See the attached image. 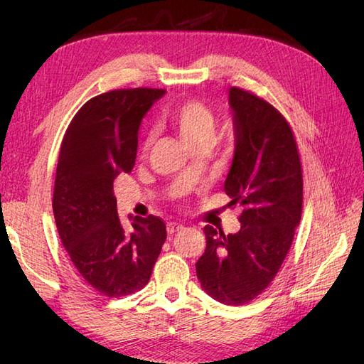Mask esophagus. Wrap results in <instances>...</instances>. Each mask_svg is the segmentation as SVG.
Here are the masks:
<instances>
[{
  "label": "esophagus",
  "instance_id": "1",
  "mask_svg": "<svg viewBox=\"0 0 364 364\" xmlns=\"http://www.w3.org/2000/svg\"><path fill=\"white\" fill-rule=\"evenodd\" d=\"M183 226L181 223H176V222H170L167 225V232L168 234H174V232H179V230H182Z\"/></svg>",
  "mask_w": 364,
  "mask_h": 364
}]
</instances>
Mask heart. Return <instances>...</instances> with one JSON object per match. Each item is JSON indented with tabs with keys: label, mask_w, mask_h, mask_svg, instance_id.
Masks as SVG:
<instances>
[{
	"label": "heart",
	"mask_w": 364,
	"mask_h": 364,
	"mask_svg": "<svg viewBox=\"0 0 364 364\" xmlns=\"http://www.w3.org/2000/svg\"><path fill=\"white\" fill-rule=\"evenodd\" d=\"M167 121L170 126L178 132L185 144L191 149L199 146H209L213 141L217 118L211 107L199 100L182 102L168 109ZM151 136H147L144 147L150 146Z\"/></svg>",
	"instance_id": "1"
}]
</instances>
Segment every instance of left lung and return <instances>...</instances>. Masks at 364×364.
Returning <instances> with one entry per match:
<instances>
[{
  "instance_id": "left-lung-1",
  "label": "left lung",
  "mask_w": 364,
  "mask_h": 364,
  "mask_svg": "<svg viewBox=\"0 0 364 364\" xmlns=\"http://www.w3.org/2000/svg\"><path fill=\"white\" fill-rule=\"evenodd\" d=\"M235 151L225 191L240 205L237 234L205 226L197 278L213 299L245 305L266 290L291 247L302 214V165L293 130L277 107L241 87L229 90Z\"/></svg>"
}]
</instances>
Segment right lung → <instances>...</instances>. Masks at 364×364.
Wrapping results in <instances>:
<instances>
[{"instance_id":"right-lung-1","label":"right lung","mask_w":364,"mask_h":364,"mask_svg":"<svg viewBox=\"0 0 364 364\" xmlns=\"http://www.w3.org/2000/svg\"><path fill=\"white\" fill-rule=\"evenodd\" d=\"M164 94L135 87L97 95L79 109L62 139L54 220L77 273L106 297L144 289L167 238L156 215L132 217L126 230L114 196V179L135 165L141 121Z\"/></svg>"}]
</instances>
